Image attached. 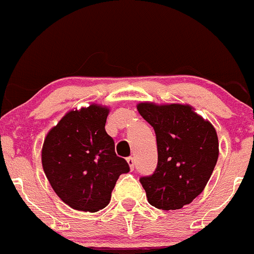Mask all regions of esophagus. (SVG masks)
<instances>
[{"label": "esophagus", "mask_w": 254, "mask_h": 254, "mask_svg": "<svg viewBox=\"0 0 254 254\" xmlns=\"http://www.w3.org/2000/svg\"><path fill=\"white\" fill-rule=\"evenodd\" d=\"M127 163H128V167H129L130 170L134 169V159L132 157L127 158Z\"/></svg>", "instance_id": "1"}]
</instances>
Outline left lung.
<instances>
[{"label":"left lung","instance_id":"8db88e82","mask_svg":"<svg viewBox=\"0 0 254 254\" xmlns=\"http://www.w3.org/2000/svg\"><path fill=\"white\" fill-rule=\"evenodd\" d=\"M137 110L157 135V169L140 178L148 202L162 210L182 209L201 194L217 163L215 127L187 104L147 101Z\"/></svg>","mask_w":254,"mask_h":254}]
</instances>
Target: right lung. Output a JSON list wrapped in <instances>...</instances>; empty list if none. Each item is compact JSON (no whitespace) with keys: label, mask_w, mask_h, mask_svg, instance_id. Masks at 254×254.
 <instances>
[{"label":"right lung","mask_w":254,"mask_h":254,"mask_svg":"<svg viewBox=\"0 0 254 254\" xmlns=\"http://www.w3.org/2000/svg\"><path fill=\"white\" fill-rule=\"evenodd\" d=\"M110 107L67 111L44 138L42 165L55 194L71 209L96 212L109 205L117 179L129 172L106 133Z\"/></svg>","instance_id":"right-lung-1"}]
</instances>
